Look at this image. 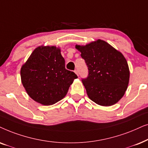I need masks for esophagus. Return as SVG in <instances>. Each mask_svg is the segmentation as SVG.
<instances>
[{"instance_id": "esophagus-1", "label": "esophagus", "mask_w": 148, "mask_h": 148, "mask_svg": "<svg viewBox=\"0 0 148 148\" xmlns=\"http://www.w3.org/2000/svg\"><path fill=\"white\" fill-rule=\"evenodd\" d=\"M74 72H75L76 74H77V75L78 76V70H74Z\"/></svg>"}]
</instances>
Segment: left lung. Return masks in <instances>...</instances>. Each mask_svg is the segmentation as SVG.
<instances>
[{"mask_svg":"<svg viewBox=\"0 0 148 148\" xmlns=\"http://www.w3.org/2000/svg\"><path fill=\"white\" fill-rule=\"evenodd\" d=\"M76 48L88 67L87 77L82 78V82L88 97L103 106L117 103L129 81V66L123 55L101 40Z\"/></svg>","mask_w":148,"mask_h":148,"instance_id":"1","label":"left lung"}]
</instances>
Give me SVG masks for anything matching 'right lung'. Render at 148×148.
<instances>
[{"instance_id": "add662e5", "label": "right lung", "mask_w": 148, "mask_h": 148, "mask_svg": "<svg viewBox=\"0 0 148 148\" xmlns=\"http://www.w3.org/2000/svg\"><path fill=\"white\" fill-rule=\"evenodd\" d=\"M78 76L65 67L60 49L38 47L21 69V78L27 93L42 105L50 106L62 99Z\"/></svg>"}]
</instances>
